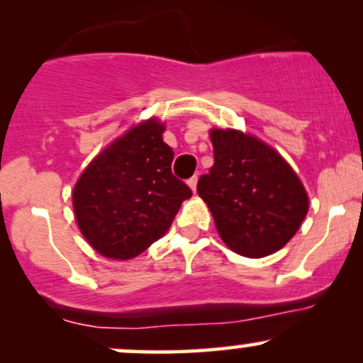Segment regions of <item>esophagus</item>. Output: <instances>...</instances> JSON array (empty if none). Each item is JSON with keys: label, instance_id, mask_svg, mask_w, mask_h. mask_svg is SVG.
I'll list each match as a JSON object with an SVG mask.
<instances>
[{"label": "esophagus", "instance_id": "esophagus-1", "mask_svg": "<svg viewBox=\"0 0 363 363\" xmlns=\"http://www.w3.org/2000/svg\"><path fill=\"white\" fill-rule=\"evenodd\" d=\"M187 184H189L193 193H196V186H198V176H193L191 179H187Z\"/></svg>", "mask_w": 363, "mask_h": 363}]
</instances>
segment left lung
<instances>
[{
    "label": "left lung",
    "mask_w": 363,
    "mask_h": 363,
    "mask_svg": "<svg viewBox=\"0 0 363 363\" xmlns=\"http://www.w3.org/2000/svg\"><path fill=\"white\" fill-rule=\"evenodd\" d=\"M215 164L198 181V194L232 251L264 257L281 249L306 218L309 198L280 153L254 136L213 129Z\"/></svg>",
    "instance_id": "8db88e82"
}]
</instances>
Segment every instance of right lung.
<instances>
[{
  "mask_svg": "<svg viewBox=\"0 0 363 363\" xmlns=\"http://www.w3.org/2000/svg\"><path fill=\"white\" fill-rule=\"evenodd\" d=\"M164 124L145 121L91 160L73 191L78 227L91 247L131 259L169 230L193 191L172 174Z\"/></svg>",
  "mask_w": 363,
  "mask_h": 363,
  "instance_id": "obj_1",
  "label": "right lung"
}]
</instances>
